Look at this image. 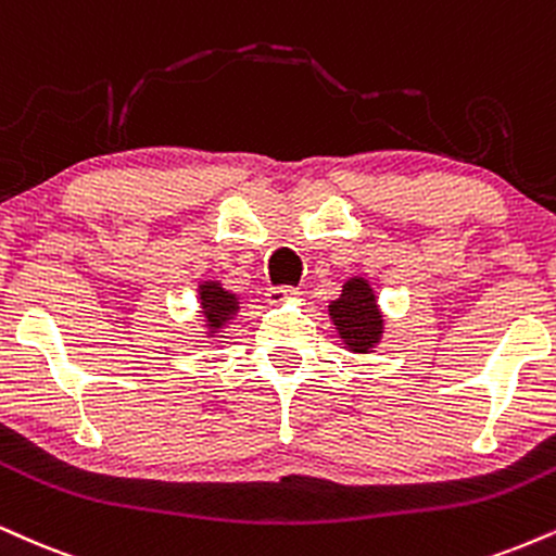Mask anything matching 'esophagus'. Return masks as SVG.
Returning <instances> with one entry per match:
<instances>
[{
  "mask_svg": "<svg viewBox=\"0 0 556 556\" xmlns=\"http://www.w3.org/2000/svg\"><path fill=\"white\" fill-rule=\"evenodd\" d=\"M300 292L295 287H269L266 290V303L271 305H282V303H290V300H295Z\"/></svg>",
  "mask_w": 556,
  "mask_h": 556,
  "instance_id": "1",
  "label": "esophagus"
}]
</instances>
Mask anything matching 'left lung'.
<instances>
[{
  "instance_id": "8db88e82",
  "label": "left lung",
  "mask_w": 556,
  "mask_h": 556,
  "mask_svg": "<svg viewBox=\"0 0 556 556\" xmlns=\"http://www.w3.org/2000/svg\"><path fill=\"white\" fill-rule=\"evenodd\" d=\"M329 318L337 326L344 350L370 354L383 337V313H380L376 290L365 277H350L342 295L329 303Z\"/></svg>"
}]
</instances>
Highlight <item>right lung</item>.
<instances>
[{
	"mask_svg": "<svg viewBox=\"0 0 556 556\" xmlns=\"http://www.w3.org/2000/svg\"><path fill=\"white\" fill-rule=\"evenodd\" d=\"M199 305H202L199 313L204 318L206 337L212 339L238 316L240 298L236 292L225 290L217 279H206V282H199Z\"/></svg>",
	"mask_w": 556,
	"mask_h": 556,
	"instance_id": "right-lung-1",
	"label": "right lung"
}]
</instances>
